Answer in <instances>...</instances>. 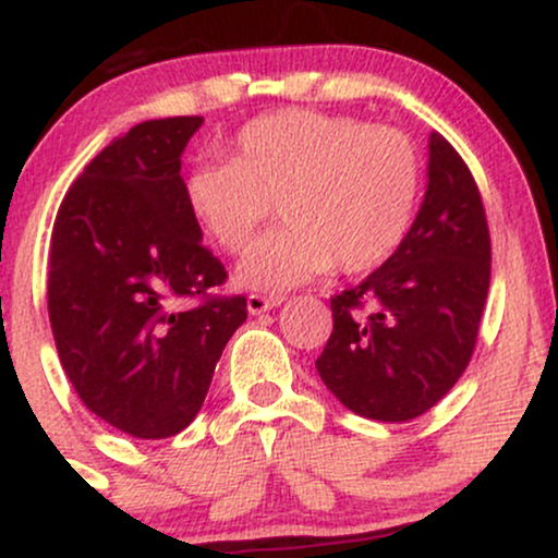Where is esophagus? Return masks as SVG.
Instances as JSON below:
<instances>
[{"label": "esophagus", "mask_w": 558, "mask_h": 558, "mask_svg": "<svg viewBox=\"0 0 558 558\" xmlns=\"http://www.w3.org/2000/svg\"><path fill=\"white\" fill-rule=\"evenodd\" d=\"M278 304H283V296H265V293H248L246 306L252 315H262V312H270Z\"/></svg>", "instance_id": "obj_1"}]
</instances>
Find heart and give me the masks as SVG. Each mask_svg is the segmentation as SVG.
<instances>
[{"label": "heart", "instance_id": "obj_1", "mask_svg": "<svg viewBox=\"0 0 558 558\" xmlns=\"http://www.w3.org/2000/svg\"><path fill=\"white\" fill-rule=\"evenodd\" d=\"M422 189L420 149L401 128L351 114L283 110L235 133L233 159L185 175V207L226 254L252 248L272 204L286 226L257 243L239 278L286 291L330 270L369 272L399 252Z\"/></svg>", "mask_w": 558, "mask_h": 558}]
</instances>
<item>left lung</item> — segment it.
Returning <instances> with one entry per match:
<instances>
[{"label": "left lung", "instance_id": "8db88e82", "mask_svg": "<svg viewBox=\"0 0 558 558\" xmlns=\"http://www.w3.org/2000/svg\"><path fill=\"white\" fill-rule=\"evenodd\" d=\"M490 286V230L470 168L430 133L427 191L399 252L330 296L317 373L343 407L407 422L457 386L475 351Z\"/></svg>", "mask_w": 558, "mask_h": 558}]
</instances>
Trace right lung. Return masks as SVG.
I'll return each mask as SVG.
<instances>
[{"mask_svg":"<svg viewBox=\"0 0 558 558\" xmlns=\"http://www.w3.org/2000/svg\"><path fill=\"white\" fill-rule=\"evenodd\" d=\"M198 125V114L146 120L112 138L52 228L47 304L62 369L88 412L133 438L189 427L246 319L185 207L181 155Z\"/></svg>","mask_w":558,"mask_h":558,"instance_id":"obj_1","label":"right lung"}]
</instances>
